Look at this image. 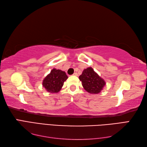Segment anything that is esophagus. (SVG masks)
I'll return each mask as SVG.
<instances>
[{
  "instance_id": "esophagus-1",
  "label": "esophagus",
  "mask_w": 147,
  "mask_h": 147,
  "mask_svg": "<svg viewBox=\"0 0 147 147\" xmlns=\"http://www.w3.org/2000/svg\"><path fill=\"white\" fill-rule=\"evenodd\" d=\"M73 75H74V76H78V73H74L73 74Z\"/></svg>"
}]
</instances>
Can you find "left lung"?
Masks as SVG:
<instances>
[{
  "label": "left lung",
  "instance_id": "8db88e82",
  "mask_svg": "<svg viewBox=\"0 0 147 147\" xmlns=\"http://www.w3.org/2000/svg\"><path fill=\"white\" fill-rule=\"evenodd\" d=\"M79 79L84 89L91 94H98L106 84L104 80L99 76L91 67L85 69Z\"/></svg>",
  "mask_w": 147,
  "mask_h": 147
}]
</instances>
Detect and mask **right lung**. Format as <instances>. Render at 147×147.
<instances>
[{
  "label": "right lung",
  "instance_id": "obj_1",
  "mask_svg": "<svg viewBox=\"0 0 147 147\" xmlns=\"http://www.w3.org/2000/svg\"><path fill=\"white\" fill-rule=\"evenodd\" d=\"M67 78L64 71L54 68L43 80L42 85L49 93H58Z\"/></svg>",
  "mask_w": 147,
  "mask_h": 147
}]
</instances>
